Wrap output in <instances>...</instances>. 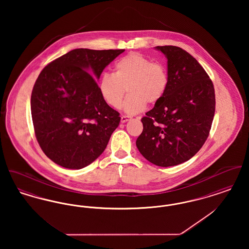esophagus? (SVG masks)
<instances>
[{
    "mask_svg": "<svg viewBox=\"0 0 249 249\" xmlns=\"http://www.w3.org/2000/svg\"><path fill=\"white\" fill-rule=\"evenodd\" d=\"M129 120H130V117H128V116H122L121 119H120L121 123H125V122H127V121H129Z\"/></svg>",
    "mask_w": 249,
    "mask_h": 249,
    "instance_id": "1",
    "label": "esophagus"
}]
</instances>
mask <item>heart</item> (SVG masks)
Wrapping results in <instances>:
<instances>
[{"label": "heart", "mask_w": 249, "mask_h": 249, "mask_svg": "<svg viewBox=\"0 0 249 249\" xmlns=\"http://www.w3.org/2000/svg\"><path fill=\"white\" fill-rule=\"evenodd\" d=\"M168 85V71L163 64L132 52L115 63L113 73L103 74L99 92L109 107L119 108L127 89L129 96L123 109L129 115H135L142 112L146 104H158Z\"/></svg>", "instance_id": "obj_1"}]
</instances>
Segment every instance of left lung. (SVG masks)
Masks as SVG:
<instances>
[{"label": "left lung", "instance_id": "8db88e82", "mask_svg": "<svg viewBox=\"0 0 249 249\" xmlns=\"http://www.w3.org/2000/svg\"><path fill=\"white\" fill-rule=\"evenodd\" d=\"M167 59L169 85L162 99L142 119L136 146L160 167L181 164L206 141L214 114V89L206 71L187 51L156 47Z\"/></svg>", "mask_w": 249, "mask_h": 249}]
</instances>
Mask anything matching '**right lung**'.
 Instances as JSON below:
<instances>
[{"label": "right lung", "instance_id": "obj_1", "mask_svg": "<svg viewBox=\"0 0 249 249\" xmlns=\"http://www.w3.org/2000/svg\"><path fill=\"white\" fill-rule=\"evenodd\" d=\"M125 49L76 48L40 72L31 98L36 138L56 164L79 170L102 154L120 122L99 92L101 73Z\"/></svg>", "mask_w": 249, "mask_h": 249}]
</instances>
